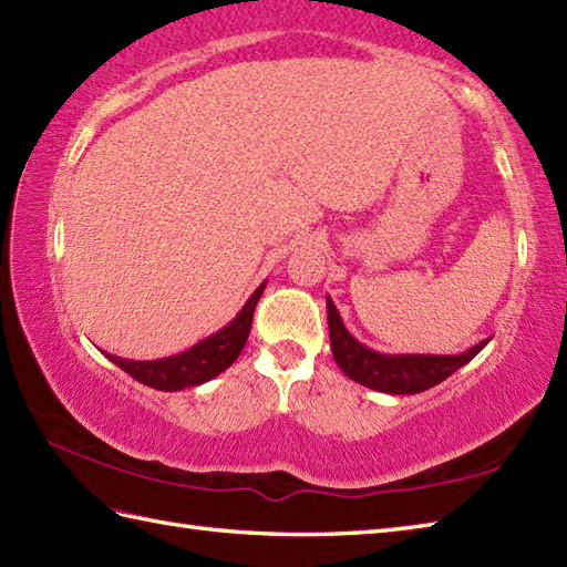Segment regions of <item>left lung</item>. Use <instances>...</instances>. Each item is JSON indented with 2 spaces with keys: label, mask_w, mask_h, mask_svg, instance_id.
Returning a JSON list of instances; mask_svg holds the SVG:
<instances>
[{
  "label": "left lung",
  "mask_w": 567,
  "mask_h": 567,
  "mask_svg": "<svg viewBox=\"0 0 567 567\" xmlns=\"http://www.w3.org/2000/svg\"><path fill=\"white\" fill-rule=\"evenodd\" d=\"M328 331H331L333 358L352 381L384 393H420L452 377L458 367L471 362L488 346L481 340L462 354H379L360 346L348 331L331 299H326Z\"/></svg>",
  "instance_id": "obj_1"
}]
</instances>
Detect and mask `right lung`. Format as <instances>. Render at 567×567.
Returning <instances> with one entry per match:
<instances>
[{
  "mask_svg": "<svg viewBox=\"0 0 567 567\" xmlns=\"http://www.w3.org/2000/svg\"><path fill=\"white\" fill-rule=\"evenodd\" d=\"M262 289H266V282L256 289L251 299H248L244 309L239 311V316H236L227 328H221L219 333L205 338L203 343H197L186 352L174 354V358H166V360H154V362L123 360V358H115V354H109V360L115 362L133 379H137L140 384H147L159 391H178V389L203 384V381H209L213 377L221 374L241 354L248 333H251L254 311Z\"/></svg>",
  "mask_w": 567,
  "mask_h": 567,
  "instance_id": "right-lung-1",
  "label": "right lung"
}]
</instances>
